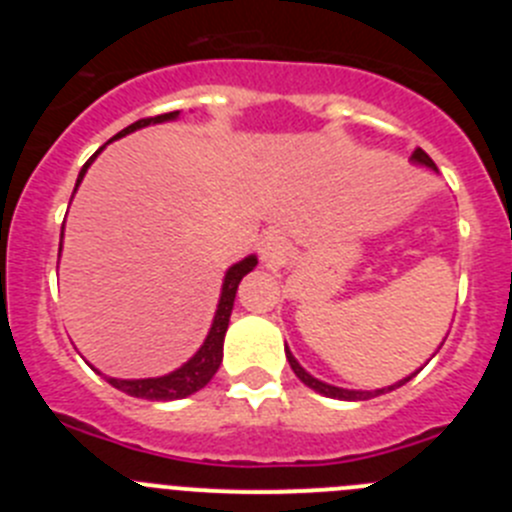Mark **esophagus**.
Listing matches in <instances>:
<instances>
[{
	"label": "esophagus",
	"mask_w": 512,
	"mask_h": 512,
	"mask_svg": "<svg viewBox=\"0 0 512 512\" xmlns=\"http://www.w3.org/2000/svg\"><path fill=\"white\" fill-rule=\"evenodd\" d=\"M259 253L266 264H279V261H284V256H287V241H284V235L274 233V230L266 233L259 241Z\"/></svg>",
	"instance_id": "obj_1"
}]
</instances>
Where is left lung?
Here are the masks:
<instances>
[{"instance_id":"left-lung-1","label":"left lung","mask_w":512,"mask_h":512,"mask_svg":"<svg viewBox=\"0 0 512 512\" xmlns=\"http://www.w3.org/2000/svg\"><path fill=\"white\" fill-rule=\"evenodd\" d=\"M413 161H415V164H423V166H428V169H436V164H433V158L428 156V153H425L423 148H415V151H413ZM284 351H287V361H289V366H292V372H295L297 377H300V382H305L307 387H310V390L320 392V395H325V397H336V400H369V397L384 395V392L395 390V387H402V384H405V382H410V379H413L415 374H418V372H415V374H410V377L400 379V382H397V384H392V387H382V390H374V392H361V390H343V387H333V384H325V382H320V379H315V377H312V374H307L305 369H302V366L297 364V359H295V356H292V351H289V348H284Z\"/></svg>"}]
</instances>
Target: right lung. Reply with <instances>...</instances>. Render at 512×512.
Wrapping results in <instances>:
<instances>
[{"label": "right lung", "instance_id": "1", "mask_svg": "<svg viewBox=\"0 0 512 512\" xmlns=\"http://www.w3.org/2000/svg\"><path fill=\"white\" fill-rule=\"evenodd\" d=\"M176 117H179V110L166 112V115H156V117H143V120L133 122V125H128L125 130H120V133H117L112 140L133 133V130H138V128H146V125L176 120ZM99 151H102V148H99ZM97 153L89 158L87 164L81 166L79 179H76V187L81 184V179H84V174H87L89 164H92L94 158H97ZM61 238H63V230H61ZM256 264H259V261H256V256H246V259L238 261V264H233L228 271H225L223 292H220V302H217L215 320H212L210 333H207V338H205V343L200 346V351H197V354H194L187 364L179 366L176 372L166 374V377H153V379L107 377V382H110L112 387H117L120 392H125V395L140 397V400H182V397H189V395H194V392H200L202 387H205V384L215 377L217 369H220V361H223L225 330H228L230 312H233L235 292H238V284H241V279L246 277L248 271H253V266Z\"/></svg>", "mask_w": 512, "mask_h": 512}]
</instances>
